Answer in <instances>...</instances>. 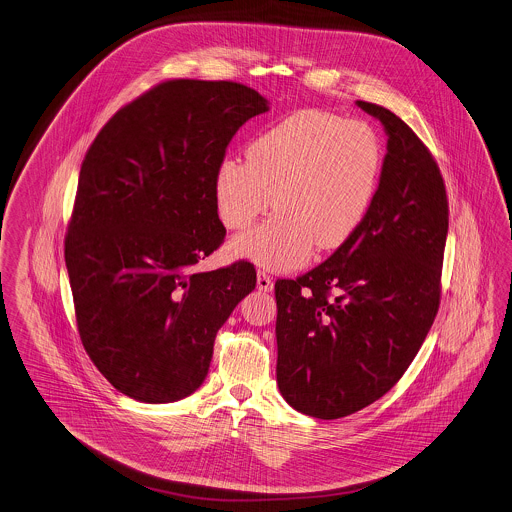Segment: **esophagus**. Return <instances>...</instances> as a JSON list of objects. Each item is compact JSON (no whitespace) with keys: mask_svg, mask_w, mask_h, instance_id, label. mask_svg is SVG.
Masks as SVG:
<instances>
[{"mask_svg":"<svg viewBox=\"0 0 512 512\" xmlns=\"http://www.w3.org/2000/svg\"><path fill=\"white\" fill-rule=\"evenodd\" d=\"M257 288L263 292H271L273 290V278L267 275L265 271L257 273Z\"/></svg>","mask_w":512,"mask_h":512,"instance_id":"obj_1","label":"esophagus"}]
</instances>
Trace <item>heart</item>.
I'll list each match as a JSON object with an SVG mask.
<instances>
[{
    "label": "heart",
    "mask_w": 512,
    "mask_h": 512,
    "mask_svg": "<svg viewBox=\"0 0 512 512\" xmlns=\"http://www.w3.org/2000/svg\"><path fill=\"white\" fill-rule=\"evenodd\" d=\"M380 167V142L366 122L317 109L282 118L247 146V161L218 165L214 197L228 230L249 228L271 202L278 210L236 237L232 253L267 269H294L314 247L339 249L364 222Z\"/></svg>",
    "instance_id": "heart-1"
}]
</instances>
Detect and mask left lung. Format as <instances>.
<instances>
[{
	"mask_svg": "<svg viewBox=\"0 0 512 512\" xmlns=\"http://www.w3.org/2000/svg\"><path fill=\"white\" fill-rule=\"evenodd\" d=\"M356 105L388 132L368 214L327 261L275 282L278 390L317 419L347 417L388 394L440 306L448 197L438 163L390 109Z\"/></svg>",
	"mask_w": 512,
	"mask_h": 512,
	"instance_id": "8db88e82",
	"label": "left lung"
}]
</instances>
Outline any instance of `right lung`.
Returning <instances> with one entry per match:
<instances>
[{
	"mask_svg": "<svg viewBox=\"0 0 512 512\" xmlns=\"http://www.w3.org/2000/svg\"><path fill=\"white\" fill-rule=\"evenodd\" d=\"M267 99L236 81L167 79L89 146L64 257L79 339L120 394L169 403L204 382L218 329L255 288L249 261L198 273L226 237L214 179Z\"/></svg>",
	"mask_w": 512,
	"mask_h": 512,
	"instance_id": "obj_1",
	"label": "right lung"
}]
</instances>
